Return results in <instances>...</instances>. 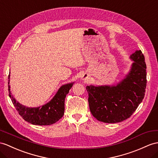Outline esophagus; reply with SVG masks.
<instances>
[{"label": "esophagus", "mask_w": 158, "mask_h": 158, "mask_svg": "<svg viewBox=\"0 0 158 158\" xmlns=\"http://www.w3.org/2000/svg\"><path fill=\"white\" fill-rule=\"evenodd\" d=\"M90 79V77H89V75H88V74H86V73H84V74H83L81 76V80H82V81L84 82H88V80H89Z\"/></svg>", "instance_id": "34e87169"}]
</instances>
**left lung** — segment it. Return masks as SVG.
<instances>
[{
  "mask_svg": "<svg viewBox=\"0 0 158 158\" xmlns=\"http://www.w3.org/2000/svg\"><path fill=\"white\" fill-rule=\"evenodd\" d=\"M133 62L125 78L115 85L87 86L90 112L99 121L116 123L131 116L145 96L147 73L141 50L130 56Z\"/></svg>",
  "mask_w": 158,
  "mask_h": 158,
  "instance_id": "left-lung-1",
  "label": "left lung"
}]
</instances>
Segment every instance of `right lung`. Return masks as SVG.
<instances>
[{"label": "right lung", "mask_w": 158, "mask_h": 158, "mask_svg": "<svg viewBox=\"0 0 158 158\" xmlns=\"http://www.w3.org/2000/svg\"><path fill=\"white\" fill-rule=\"evenodd\" d=\"M9 82L10 74L9 75ZM74 83H68L61 86L51 101L41 106L27 107L23 105L17 101L12 95L10 85H9V95L19 114L25 121L35 125H50L55 123L63 117L65 109V98Z\"/></svg>", "instance_id": "1"}]
</instances>
